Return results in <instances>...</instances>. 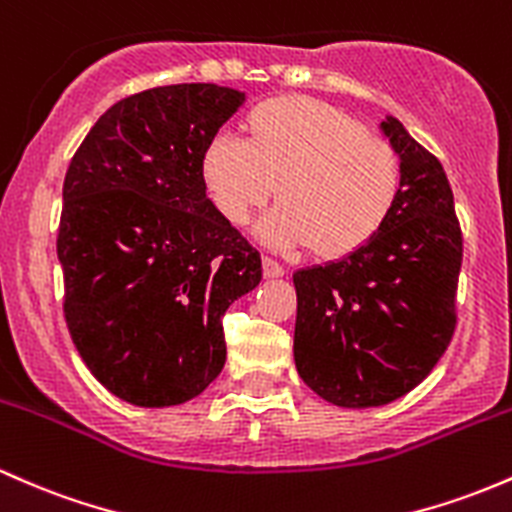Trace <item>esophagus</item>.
I'll list each match as a JSON object with an SVG mask.
<instances>
[{
    "instance_id": "34e87169",
    "label": "esophagus",
    "mask_w": 512,
    "mask_h": 512,
    "mask_svg": "<svg viewBox=\"0 0 512 512\" xmlns=\"http://www.w3.org/2000/svg\"><path fill=\"white\" fill-rule=\"evenodd\" d=\"M263 276H266V278H283L285 268L280 266V263L273 261V258L263 256Z\"/></svg>"
}]
</instances>
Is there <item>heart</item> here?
<instances>
[{
  "mask_svg": "<svg viewBox=\"0 0 512 512\" xmlns=\"http://www.w3.org/2000/svg\"><path fill=\"white\" fill-rule=\"evenodd\" d=\"M246 141L217 134L200 153V180L234 227L271 200L280 205L256 234L273 249H305L344 261L388 227L403 163L359 119L310 97H276L244 119Z\"/></svg>",
  "mask_w": 512,
  "mask_h": 512,
  "instance_id": "heart-1",
  "label": "heart"
}]
</instances>
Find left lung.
Instances as JSON below:
<instances>
[{
	"mask_svg": "<svg viewBox=\"0 0 512 512\" xmlns=\"http://www.w3.org/2000/svg\"><path fill=\"white\" fill-rule=\"evenodd\" d=\"M378 131L398 151V207L366 249L300 268L295 368L307 388L339 408L403 398L447 351L456 327L461 229L442 163L395 117Z\"/></svg>",
	"mask_w": 512,
	"mask_h": 512,
	"instance_id": "obj_1",
	"label": "left lung"
}]
</instances>
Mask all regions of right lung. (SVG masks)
<instances>
[{
	"label": "right lung",
	"instance_id": "add662e5",
	"mask_svg": "<svg viewBox=\"0 0 512 512\" xmlns=\"http://www.w3.org/2000/svg\"><path fill=\"white\" fill-rule=\"evenodd\" d=\"M246 102L210 82L107 109L70 161L58 261L65 320L92 376L139 408L197 398L227 361L222 317L263 278L261 254L214 210L200 153Z\"/></svg>",
	"mask_w": 512,
	"mask_h": 512
}]
</instances>
